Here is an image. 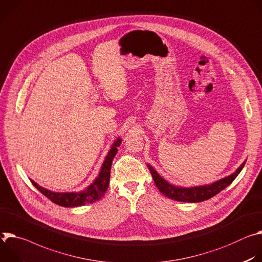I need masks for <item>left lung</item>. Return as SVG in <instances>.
<instances>
[{
  "mask_svg": "<svg viewBox=\"0 0 262 262\" xmlns=\"http://www.w3.org/2000/svg\"><path fill=\"white\" fill-rule=\"evenodd\" d=\"M246 161L235 170V172L232 173V175L226 178H223L212 184L195 186V187H179V186L171 185L167 181H165L162 177H160L157 173V171L150 164H147V166L151 171V175L153 177V180L157 188L162 194H164L165 196L171 200L179 201V202L198 203V202H203L214 196L215 194L221 192L223 189H225L228 185H230L232 182H233L234 179L238 176V173L242 171L243 167L245 166Z\"/></svg>",
  "mask_w": 262,
  "mask_h": 262,
  "instance_id": "1",
  "label": "left lung"
}]
</instances>
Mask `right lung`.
I'll return each mask as SVG.
<instances>
[{
    "mask_svg": "<svg viewBox=\"0 0 262 262\" xmlns=\"http://www.w3.org/2000/svg\"><path fill=\"white\" fill-rule=\"evenodd\" d=\"M122 142L121 138H118L114 143L110 151L108 152V155L105 158V161L102 165L101 171L99 173L98 178L95 180L93 184H91L86 189L79 191V192H54L51 190H48L41 186H39L37 183L31 180L32 184L48 199H50L55 204L63 206V207H77L82 206L85 204H90V203H94L96 201H99L104 193L106 192L108 185H109V179H110V168L111 163L114 158V156L118 153V147Z\"/></svg>",
    "mask_w": 262,
    "mask_h": 262,
    "instance_id": "1",
    "label": "right lung"
}]
</instances>
